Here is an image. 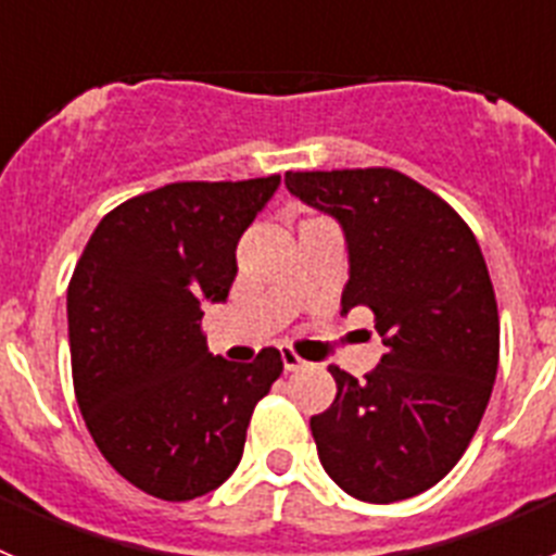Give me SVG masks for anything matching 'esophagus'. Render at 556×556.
I'll return each instance as SVG.
<instances>
[{
	"label": "esophagus",
	"mask_w": 556,
	"mask_h": 556,
	"mask_svg": "<svg viewBox=\"0 0 556 556\" xmlns=\"http://www.w3.org/2000/svg\"><path fill=\"white\" fill-rule=\"evenodd\" d=\"M281 362H283V370H289V372L303 370V367L308 365L306 358H301L294 351H289V348H283V351H281Z\"/></svg>",
	"instance_id": "esophagus-1"
}]
</instances>
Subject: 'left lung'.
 <instances>
[{"label":"left lung","instance_id":"1","mask_svg":"<svg viewBox=\"0 0 556 556\" xmlns=\"http://www.w3.org/2000/svg\"><path fill=\"white\" fill-rule=\"evenodd\" d=\"M294 198L342 225V314L367 306L384 339L362 381L328 367L337 397L312 417L326 473L358 501L434 488L473 440L498 370V306L473 230L404 172H287Z\"/></svg>","mask_w":556,"mask_h":556}]
</instances>
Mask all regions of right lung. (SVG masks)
<instances>
[{
  "mask_svg": "<svg viewBox=\"0 0 556 556\" xmlns=\"http://www.w3.org/2000/svg\"><path fill=\"white\" fill-rule=\"evenodd\" d=\"M281 175L169 184L116 205L68 281L77 406L111 468L144 493L191 501L217 490L244 451L250 415L281 376L275 348L239 365L200 331L225 303L236 244Z\"/></svg>",
  "mask_w": 556,
  "mask_h": 556,
  "instance_id": "obj_1",
  "label": "right lung"
}]
</instances>
